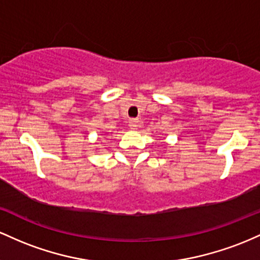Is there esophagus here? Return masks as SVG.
<instances>
[{
	"label": "esophagus",
	"instance_id": "obj_1",
	"mask_svg": "<svg viewBox=\"0 0 260 260\" xmlns=\"http://www.w3.org/2000/svg\"><path fill=\"white\" fill-rule=\"evenodd\" d=\"M140 124H141V122H140L139 119H131L129 122V126H130V129L136 130L140 126Z\"/></svg>",
	"mask_w": 260,
	"mask_h": 260
}]
</instances>
